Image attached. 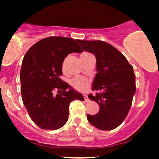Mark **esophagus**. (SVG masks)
Listing matches in <instances>:
<instances>
[{
	"label": "esophagus",
	"mask_w": 159,
	"mask_h": 159,
	"mask_svg": "<svg viewBox=\"0 0 159 159\" xmlns=\"http://www.w3.org/2000/svg\"><path fill=\"white\" fill-rule=\"evenodd\" d=\"M83 96H84V98L85 101H86V102L88 101V96H87V94H84Z\"/></svg>",
	"instance_id": "esophagus-1"
}]
</instances>
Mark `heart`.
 Instances as JSON below:
<instances>
[{"label":"heart","mask_w":159,"mask_h":159,"mask_svg":"<svg viewBox=\"0 0 159 159\" xmlns=\"http://www.w3.org/2000/svg\"><path fill=\"white\" fill-rule=\"evenodd\" d=\"M84 54H87V53H84L81 55H84ZM71 85L76 90L85 91L90 86V81L85 78L78 77L71 81Z\"/></svg>","instance_id":"obj_1"}]
</instances>
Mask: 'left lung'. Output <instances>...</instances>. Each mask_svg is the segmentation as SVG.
Returning <instances> with one entry per match:
<instances>
[{"label": "left lung", "instance_id": "8db88e82", "mask_svg": "<svg viewBox=\"0 0 159 159\" xmlns=\"http://www.w3.org/2000/svg\"><path fill=\"white\" fill-rule=\"evenodd\" d=\"M83 50L96 58V72L89 98L99 105L95 115L87 114L92 125L104 131L116 129L124 121L136 91L135 75L125 57L114 46L101 40L77 39Z\"/></svg>", "mask_w": 159, "mask_h": 159}]
</instances>
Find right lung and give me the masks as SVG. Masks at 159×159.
<instances>
[{
  "instance_id": "right-lung-1",
  "label": "right lung",
  "mask_w": 159,
  "mask_h": 159,
  "mask_svg": "<svg viewBox=\"0 0 159 159\" xmlns=\"http://www.w3.org/2000/svg\"><path fill=\"white\" fill-rule=\"evenodd\" d=\"M72 52H83L73 39L49 36L35 43L24 57L20 72L21 98L30 117L43 129L63 127L68 120L71 102L84 100L61 78L63 61Z\"/></svg>"
}]
</instances>
